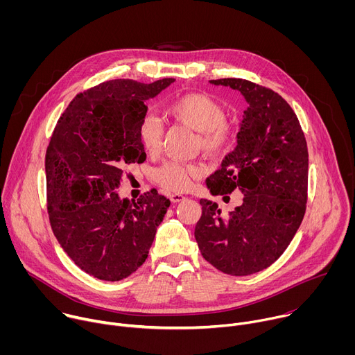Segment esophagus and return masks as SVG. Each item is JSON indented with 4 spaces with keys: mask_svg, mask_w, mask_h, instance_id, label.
Returning a JSON list of instances; mask_svg holds the SVG:
<instances>
[{
    "mask_svg": "<svg viewBox=\"0 0 355 355\" xmlns=\"http://www.w3.org/2000/svg\"><path fill=\"white\" fill-rule=\"evenodd\" d=\"M184 199H185V196L181 195V193H173V195H170V200L173 202V204H177V202H181V200H184Z\"/></svg>",
    "mask_w": 355,
    "mask_h": 355,
    "instance_id": "1",
    "label": "esophagus"
}]
</instances>
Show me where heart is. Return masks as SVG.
<instances>
[{
	"instance_id": "heart-1",
	"label": "heart",
	"mask_w": 355,
	"mask_h": 355,
	"mask_svg": "<svg viewBox=\"0 0 355 355\" xmlns=\"http://www.w3.org/2000/svg\"><path fill=\"white\" fill-rule=\"evenodd\" d=\"M166 115L173 121L199 132L200 148L209 155H219L227 147L230 132L226 122L225 108L212 96L200 92L185 94L166 107ZM139 139L146 153L155 155L163 141L160 121L147 115L139 125ZM200 170L193 164L168 162L155 171V181L167 191H187L192 180L199 177Z\"/></svg>"
}]
</instances>
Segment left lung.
Here are the masks:
<instances>
[{"label":"left lung","mask_w":355,"mask_h":355,"mask_svg":"<svg viewBox=\"0 0 355 355\" xmlns=\"http://www.w3.org/2000/svg\"><path fill=\"white\" fill-rule=\"evenodd\" d=\"M237 89L245 99L237 146L207 180L212 195L239 189L241 205L222 215L216 202L200 199L195 226L200 254L219 271L244 277L277 261L306 211L308 146L286 101L241 78L211 80Z\"/></svg>","instance_id":"1"}]
</instances>
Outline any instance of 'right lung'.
I'll list each match as a JSON object with an SVG mask.
<instances>
[{"label": "right lung", "instance_id": "obj_1", "mask_svg": "<svg viewBox=\"0 0 355 355\" xmlns=\"http://www.w3.org/2000/svg\"><path fill=\"white\" fill-rule=\"evenodd\" d=\"M174 81L111 80L78 94L47 146L50 226L74 264L98 279L121 281L146 261L170 207L156 189L137 202L115 189L126 166L146 160L139 139L146 101Z\"/></svg>", "mask_w": 355, "mask_h": 355}]
</instances>
